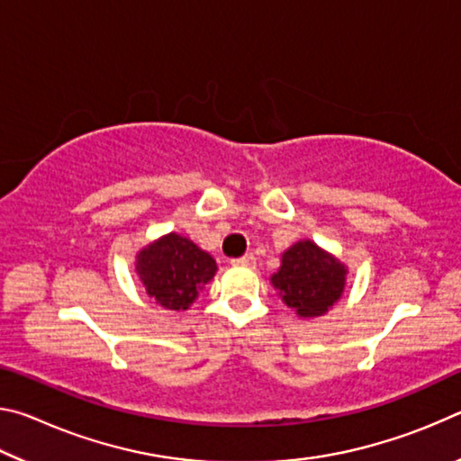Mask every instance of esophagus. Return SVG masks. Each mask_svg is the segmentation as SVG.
<instances>
[{
  "label": "esophagus",
  "instance_id": "1",
  "mask_svg": "<svg viewBox=\"0 0 461 461\" xmlns=\"http://www.w3.org/2000/svg\"><path fill=\"white\" fill-rule=\"evenodd\" d=\"M231 264H233V267L254 268L256 267V256L254 254H246V256H241V258H233Z\"/></svg>",
  "mask_w": 461,
  "mask_h": 461
}]
</instances>
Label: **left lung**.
Segmentation results:
<instances>
[{
	"label": "left lung",
	"mask_w": 461,
	"mask_h": 461,
	"mask_svg": "<svg viewBox=\"0 0 461 461\" xmlns=\"http://www.w3.org/2000/svg\"><path fill=\"white\" fill-rule=\"evenodd\" d=\"M288 309L301 319L330 313L348 285V267L313 240H299L280 256V267L270 276Z\"/></svg>",
	"instance_id": "8db88e82"
}]
</instances>
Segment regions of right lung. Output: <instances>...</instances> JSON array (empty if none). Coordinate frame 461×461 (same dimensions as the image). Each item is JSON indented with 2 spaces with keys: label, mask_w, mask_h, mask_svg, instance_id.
Masks as SVG:
<instances>
[{
  "label": "right lung",
  "mask_w": 461,
  "mask_h": 461,
  "mask_svg": "<svg viewBox=\"0 0 461 461\" xmlns=\"http://www.w3.org/2000/svg\"><path fill=\"white\" fill-rule=\"evenodd\" d=\"M213 256L181 233H165L136 254L144 293L167 311H186L215 276Z\"/></svg>",
  "instance_id": "add662e5"
}]
</instances>
